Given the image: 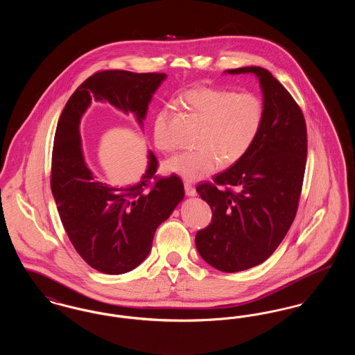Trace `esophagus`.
Returning a JSON list of instances; mask_svg holds the SVG:
<instances>
[{
  "label": "esophagus",
  "instance_id": "1",
  "mask_svg": "<svg viewBox=\"0 0 355 355\" xmlns=\"http://www.w3.org/2000/svg\"><path fill=\"white\" fill-rule=\"evenodd\" d=\"M185 191L186 194L189 196V197H194L196 194H197V191H196V189H194V186L191 185L189 181H185Z\"/></svg>",
  "mask_w": 355,
  "mask_h": 355
}]
</instances>
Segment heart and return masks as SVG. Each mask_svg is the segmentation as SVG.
Returning <instances> with one entry per match:
<instances>
[{
  "mask_svg": "<svg viewBox=\"0 0 355 355\" xmlns=\"http://www.w3.org/2000/svg\"><path fill=\"white\" fill-rule=\"evenodd\" d=\"M186 101L205 121L197 146L170 158L166 170L187 181H200L220 166L239 161L253 146L265 119V103L253 92L220 87L189 90ZM154 144L161 152L170 153L175 144L169 133V113L159 112L154 122Z\"/></svg>",
  "mask_w": 355,
  "mask_h": 355,
  "instance_id": "1",
  "label": "heart"
}]
</instances>
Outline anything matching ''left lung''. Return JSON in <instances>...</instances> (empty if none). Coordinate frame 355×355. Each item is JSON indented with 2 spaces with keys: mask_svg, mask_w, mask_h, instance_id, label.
<instances>
[{
  "mask_svg": "<svg viewBox=\"0 0 355 355\" xmlns=\"http://www.w3.org/2000/svg\"><path fill=\"white\" fill-rule=\"evenodd\" d=\"M226 71L258 77L265 119L249 152L214 175V184L197 185V193L211 207L213 218L197 233L196 246L210 266L236 272L266 261L295 218L304 184L307 133L301 107L269 70L246 67Z\"/></svg>",
  "mask_w": 355,
  "mask_h": 355,
  "instance_id": "left-lung-1",
  "label": "left lung"
}]
</instances>
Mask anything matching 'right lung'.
I'll use <instances>...</instances> for the list:
<instances>
[{
    "instance_id": "obj_1",
    "label": "right lung",
    "mask_w": 355,
    "mask_h": 355,
    "mask_svg": "<svg viewBox=\"0 0 355 355\" xmlns=\"http://www.w3.org/2000/svg\"><path fill=\"white\" fill-rule=\"evenodd\" d=\"M165 78V73L97 71L77 87L58 119L51 154V193L71 245L89 266L105 274L133 270L148 257L157 227L184 200L185 190L175 174L155 175L158 161L152 152L137 185L102 184L85 162L80 121L96 98L126 114L133 113L142 125L153 94Z\"/></svg>"
}]
</instances>
